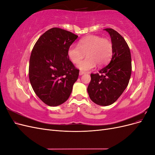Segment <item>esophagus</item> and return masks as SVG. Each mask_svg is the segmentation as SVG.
<instances>
[{"instance_id":"obj_1","label":"esophagus","mask_w":155,"mask_h":155,"mask_svg":"<svg viewBox=\"0 0 155 155\" xmlns=\"http://www.w3.org/2000/svg\"><path fill=\"white\" fill-rule=\"evenodd\" d=\"M79 75H80V76H82V75L83 74H85V72H83V71H80V72H79Z\"/></svg>"}]
</instances>
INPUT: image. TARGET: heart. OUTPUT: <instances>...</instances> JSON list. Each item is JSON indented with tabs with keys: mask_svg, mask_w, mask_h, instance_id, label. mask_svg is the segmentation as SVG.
I'll list each match as a JSON object with an SVG mask.
<instances>
[{
	"mask_svg": "<svg viewBox=\"0 0 155 155\" xmlns=\"http://www.w3.org/2000/svg\"><path fill=\"white\" fill-rule=\"evenodd\" d=\"M113 52V46L110 40L91 35L85 37L78 42V46L72 45L68 50V56L71 61L77 64L78 67L83 71L91 70L96 66H103L109 61Z\"/></svg>",
	"mask_w": 155,
	"mask_h": 155,
	"instance_id": "obj_1",
	"label": "heart"
}]
</instances>
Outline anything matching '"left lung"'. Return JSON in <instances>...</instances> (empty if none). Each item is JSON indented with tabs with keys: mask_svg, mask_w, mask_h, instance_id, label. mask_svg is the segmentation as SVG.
I'll use <instances>...</instances> for the list:
<instances>
[{
	"mask_svg": "<svg viewBox=\"0 0 155 155\" xmlns=\"http://www.w3.org/2000/svg\"><path fill=\"white\" fill-rule=\"evenodd\" d=\"M105 30L113 46L112 59L99 73L91 74L87 88L91 100L101 106L110 105L118 99L128 85L132 70L130 49L124 37L112 28Z\"/></svg>",
	"mask_w": 155,
	"mask_h": 155,
	"instance_id": "obj_1",
	"label": "left lung"
}]
</instances>
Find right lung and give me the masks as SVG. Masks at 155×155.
<instances>
[{"label":"right lung","mask_w":155,"mask_h":155,"mask_svg":"<svg viewBox=\"0 0 155 155\" xmlns=\"http://www.w3.org/2000/svg\"><path fill=\"white\" fill-rule=\"evenodd\" d=\"M78 35L59 28L42 35L32 49L29 79L36 95L45 104L58 106L66 101L77 81L79 70L68 56Z\"/></svg>","instance_id":"add662e5"}]
</instances>
